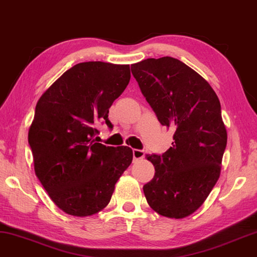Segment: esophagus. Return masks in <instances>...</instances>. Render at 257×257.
<instances>
[{"label": "esophagus", "instance_id": "esophagus-1", "mask_svg": "<svg viewBox=\"0 0 257 257\" xmlns=\"http://www.w3.org/2000/svg\"><path fill=\"white\" fill-rule=\"evenodd\" d=\"M145 156L144 151L142 150H137V149H135V150H133V157H134V160H140V159H143Z\"/></svg>", "mask_w": 257, "mask_h": 257}]
</instances>
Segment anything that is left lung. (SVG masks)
Instances as JSON below:
<instances>
[{"instance_id": "left-lung-1", "label": "left lung", "mask_w": 257, "mask_h": 257, "mask_svg": "<svg viewBox=\"0 0 257 257\" xmlns=\"http://www.w3.org/2000/svg\"><path fill=\"white\" fill-rule=\"evenodd\" d=\"M132 72L160 123L174 130L164 155H147L156 172L144 195L160 216L182 219L200 208L219 179L227 143L219 99L200 74L174 57L143 60L132 64Z\"/></svg>"}]
</instances>
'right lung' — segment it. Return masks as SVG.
Here are the masks:
<instances>
[{
	"mask_svg": "<svg viewBox=\"0 0 257 257\" xmlns=\"http://www.w3.org/2000/svg\"><path fill=\"white\" fill-rule=\"evenodd\" d=\"M130 80L129 64L82 62L41 95L29 129L34 172L63 212L87 217L110 201L115 183L133 160L128 147H106L94 139L98 122Z\"/></svg>",
	"mask_w": 257,
	"mask_h": 257,
	"instance_id": "right-lung-1",
	"label": "right lung"
}]
</instances>
